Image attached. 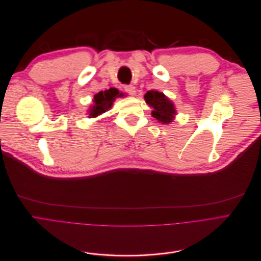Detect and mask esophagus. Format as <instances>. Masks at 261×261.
I'll return each mask as SVG.
<instances>
[{"label":"esophagus","instance_id":"34e87169","mask_svg":"<svg viewBox=\"0 0 261 261\" xmlns=\"http://www.w3.org/2000/svg\"><path fill=\"white\" fill-rule=\"evenodd\" d=\"M124 91L127 92L129 95H135L136 94V87L134 85H126V86H124Z\"/></svg>","mask_w":261,"mask_h":261}]
</instances>
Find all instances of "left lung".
<instances>
[{
    "label": "left lung",
    "mask_w": 261,
    "mask_h": 261,
    "mask_svg": "<svg viewBox=\"0 0 261 261\" xmlns=\"http://www.w3.org/2000/svg\"><path fill=\"white\" fill-rule=\"evenodd\" d=\"M148 105L153 108L152 116L162 123L173 122L176 113L174 103L163 92L158 90H150L144 95Z\"/></svg>",
    "instance_id": "left-lung-1"
}]
</instances>
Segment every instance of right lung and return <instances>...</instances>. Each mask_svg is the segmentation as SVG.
<instances>
[{"label":"right lung","instance_id":"1","mask_svg":"<svg viewBox=\"0 0 261 261\" xmlns=\"http://www.w3.org/2000/svg\"><path fill=\"white\" fill-rule=\"evenodd\" d=\"M123 95L124 94L122 92H119V90L114 87H111L105 91H99L93 97V105L90 106L88 117H96L105 113L112 107L113 101L116 97H122Z\"/></svg>","mask_w":261,"mask_h":261}]
</instances>
